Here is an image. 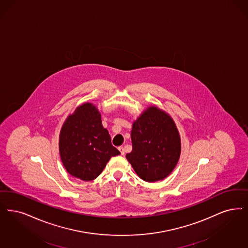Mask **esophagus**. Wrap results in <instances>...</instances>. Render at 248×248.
Instances as JSON below:
<instances>
[{
  "mask_svg": "<svg viewBox=\"0 0 248 248\" xmlns=\"http://www.w3.org/2000/svg\"><path fill=\"white\" fill-rule=\"evenodd\" d=\"M120 152L122 155H124V147H119Z\"/></svg>",
  "mask_w": 248,
  "mask_h": 248,
  "instance_id": "1",
  "label": "esophagus"
}]
</instances>
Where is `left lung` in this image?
Returning a JSON list of instances; mask_svg holds the SVG:
<instances>
[{
    "label": "left lung",
    "mask_w": 248,
    "mask_h": 248,
    "mask_svg": "<svg viewBox=\"0 0 248 248\" xmlns=\"http://www.w3.org/2000/svg\"><path fill=\"white\" fill-rule=\"evenodd\" d=\"M133 149L126 154L140 178L156 182L175 168L181 153V139L173 120L163 110L149 107L133 124Z\"/></svg>",
    "instance_id": "left-lung-1"
}]
</instances>
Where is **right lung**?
I'll return each instance as SVG.
<instances>
[{
  "label": "right lung",
  "mask_w": 248,
  "mask_h": 248,
  "mask_svg": "<svg viewBox=\"0 0 248 248\" xmlns=\"http://www.w3.org/2000/svg\"><path fill=\"white\" fill-rule=\"evenodd\" d=\"M60 156L66 170L83 181L97 178L107 162L121 154L111 145L100 114L91 103H84L64 122L59 140Z\"/></svg>",
  "instance_id": "1"
}]
</instances>
